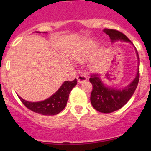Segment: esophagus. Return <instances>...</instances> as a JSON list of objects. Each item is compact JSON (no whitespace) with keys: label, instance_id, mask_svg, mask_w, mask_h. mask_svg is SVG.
<instances>
[{"label":"esophagus","instance_id":"obj_1","mask_svg":"<svg viewBox=\"0 0 151 151\" xmlns=\"http://www.w3.org/2000/svg\"><path fill=\"white\" fill-rule=\"evenodd\" d=\"M77 80L79 83H82V82H85L87 80V77L85 76V75H78L77 76Z\"/></svg>","mask_w":151,"mask_h":151}]
</instances>
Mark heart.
Segmentation results:
<instances>
[{
	"mask_svg": "<svg viewBox=\"0 0 151 151\" xmlns=\"http://www.w3.org/2000/svg\"><path fill=\"white\" fill-rule=\"evenodd\" d=\"M97 45L96 42L93 41H85L82 45L81 48L76 52L75 54V59L79 62H85L89 60L92 55L94 54L96 48H97ZM105 56V51L103 49L98 50V52L96 54L94 60L92 61L91 66L92 68H97L99 66L100 63L104 60Z\"/></svg>",
	"mask_w": 151,
	"mask_h": 151,
	"instance_id": "b5f03b06",
	"label": "heart"
}]
</instances>
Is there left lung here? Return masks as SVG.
Instances as JSON below:
<instances>
[{"mask_svg":"<svg viewBox=\"0 0 151 151\" xmlns=\"http://www.w3.org/2000/svg\"><path fill=\"white\" fill-rule=\"evenodd\" d=\"M104 32L109 35L111 41L113 42L118 40L131 42L130 40L123 33L115 29H104ZM135 51L138 60L137 75L132 83L129 84L124 88L116 89L106 87L101 81L99 74L97 73L91 74V78H89V81L93 86L91 94V103L96 110L100 113H110L119 110L129 101V99L133 95L136 88L138 86L140 76L139 56H138L137 50Z\"/></svg>","mask_w":151,"mask_h":151,"instance_id":"1","label":"left lung"}]
</instances>
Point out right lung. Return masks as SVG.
<instances>
[{"label": "right lung", "instance_id": "1", "mask_svg": "<svg viewBox=\"0 0 151 151\" xmlns=\"http://www.w3.org/2000/svg\"><path fill=\"white\" fill-rule=\"evenodd\" d=\"M76 84V78H75L73 81L64 82L55 94L43 101L29 102L20 97H19V98L28 109L35 113L45 116L57 115L65 108L69 94Z\"/></svg>", "mask_w": 151, "mask_h": 151}]
</instances>
